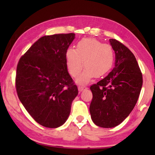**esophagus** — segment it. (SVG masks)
<instances>
[{
    "label": "esophagus",
    "mask_w": 155,
    "mask_h": 155,
    "mask_svg": "<svg viewBox=\"0 0 155 155\" xmlns=\"http://www.w3.org/2000/svg\"><path fill=\"white\" fill-rule=\"evenodd\" d=\"M84 89H87V87H85L84 86H82V85H79L78 86V90L80 91V92H82V90H84Z\"/></svg>",
    "instance_id": "1"
}]
</instances>
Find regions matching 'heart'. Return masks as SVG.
<instances>
[{"label":"heart","instance_id":"1","mask_svg":"<svg viewBox=\"0 0 155 155\" xmlns=\"http://www.w3.org/2000/svg\"><path fill=\"white\" fill-rule=\"evenodd\" d=\"M70 74L76 77L84 65L86 68L77 78L79 83H87L95 76L101 77L113 66L114 54L109 44H102L94 38H84L78 42L76 49L69 48L65 54Z\"/></svg>","mask_w":155,"mask_h":155}]
</instances>
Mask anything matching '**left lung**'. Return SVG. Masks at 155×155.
Segmentation results:
<instances>
[{
	"mask_svg": "<svg viewBox=\"0 0 155 155\" xmlns=\"http://www.w3.org/2000/svg\"><path fill=\"white\" fill-rule=\"evenodd\" d=\"M115 52V67L90 90V112L92 121L101 128H114L124 121L136 104L143 75L132 52L117 40L109 39Z\"/></svg>",
	"mask_w": 155,
	"mask_h": 155,
	"instance_id": "8db88e82",
	"label": "left lung"
}]
</instances>
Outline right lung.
<instances>
[{"instance_id": "right-lung-1", "label": "right lung", "mask_w": 155, "mask_h": 155, "mask_svg": "<svg viewBox=\"0 0 155 155\" xmlns=\"http://www.w3.org/2000/svg\"><path fill=\"white\" fill-rule=\"evenodd\" d=\"M75 36L70 33L41 37L21 57L17 67L19 99L31 117L46 128L65 124L78 94L65 58Z\"/></svg>"}]
</instances>
